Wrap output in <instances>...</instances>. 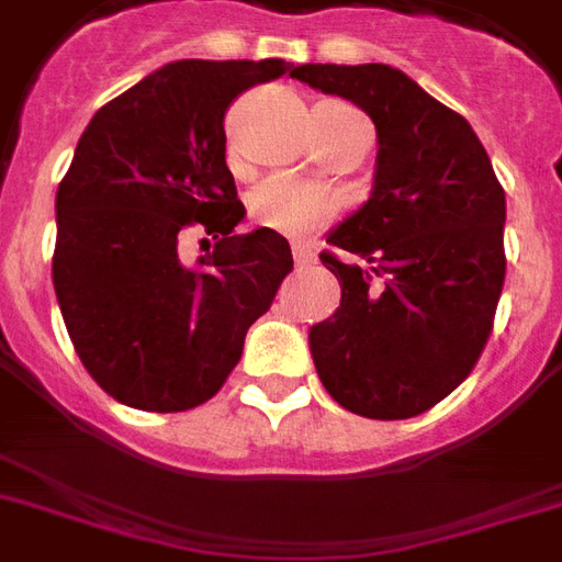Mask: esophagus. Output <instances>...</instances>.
Masks as SVG:
<instances>
[{"mask_svg": "<svg viewBox=\"0 0 562 562\" xmlns=\"http://www.w3.org/2000/svg\"><path fill=\"white\" fill-rule=\"evenodd\" d=\"M294 265H297L300 271H303V268H315L317 256L312 254V250H294Z\"/></svg>", "mask_w": 562, "mask_h": 562, "instance_id": "esophagus-1", "label": "esophagus"}]
</instances>
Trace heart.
Instances as JSON below:
<instances>
[{"mask_svg":"<svg viewBox=\"0 0 562 562\" xmlns=\"http://www.w3.org/2000/svg\"><path fill=\"white\" fill-rule=\"evenodd\" d=\"M326 108L350 110L344 104H326ZM250 215L259 227L273 229L280 236L306 238L338 218V198L315 180L273 175L250 194Z\"/></svg>","mask_w":562,"mask_h":562,"instance_id":"1","label":"heart"}]
</instances>
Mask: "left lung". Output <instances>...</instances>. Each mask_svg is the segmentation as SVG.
<instances>
[{
    "label": "left lung",
    "mask_w": 562,
    "mask_h": 562,
    "mask_svg": "<svg viewBox=\"0 0 562 562\" xmlns=\"http://www.w3.org/2000/svg\"><path fill=\"white\" fill-rule=\"evenodd\" d=\"M291 78L359 104L379 136L373 194L321 254L341 308L308 333L317 375L352 414L417 417L472 373L493 333L505 189L470 122L400 69L306 64Z\"/></svg>",
    "instance_id": "obj_1"
}]
</instances>
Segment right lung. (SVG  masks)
<instances>
[{
  "mask_svg": "<svg viewBox=\"0 0 562 562\" xmlns=\"http://www.w3.org/2000/svg\"><path fill=\"white\" fill-rule=\"evenodd\" d=\"M285 60H175L92 116L57 187L52 282L78 359L101 391L157 414L212 400L245 335L294 268L289 241L245 218L224 160V113ZM192 226L216 238L179 262Z\"/></svg>",
  "mask_w": 562,
  "mask_h": 562,
  "instance_id": "right-lung-1",
  "label": "right lung"
}]
</instances>
